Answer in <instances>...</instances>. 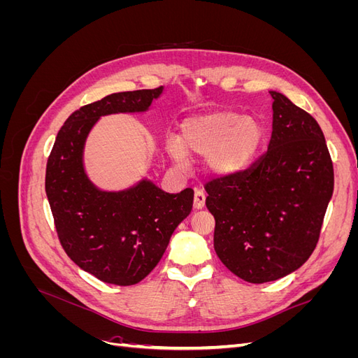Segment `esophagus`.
Here are the masks:
<instances>
[{"label": "esophagus", "mask_w": 358, "mask_h": 358, "mask_svg": "<svg viewBox=\"0 0 358 358\" xmlns=\"http://www.w3.org/2000/svg\"><path fill=\"white\" fill-rule=\"evenodd\" d=\"M206 201V192L201 188H197L196 192H194V208L201 209Z\"/></svg>", "instance_id": "esophagus-1"}]
</instances>
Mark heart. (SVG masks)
I'll use <instances>...</instances> for the list:
<instances>
[{
  "label": "heart",
  "instance_id": "1",
  "mask_svg": "<svg viewBox=\"0 0 358 358\" xmlns=\"http://www.w3.org/2000/svg\"><path fill=\"white\" fill-rule=\"evenodd\" d=\"M263 137L258 119L221 109L187 119L182 124V140L169 137L167 150L180 167L188 164V152L210 155L209 166L215 173L234 175L254 159Z\"/></svg>",
  "mask_w": 358,
  "mask_h": 358
}]
</instances>
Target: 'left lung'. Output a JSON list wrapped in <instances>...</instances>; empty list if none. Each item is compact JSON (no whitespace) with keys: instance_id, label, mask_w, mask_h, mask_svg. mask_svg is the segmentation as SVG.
I'll use <instances>...</instances> for the list:
<instances>
[{"instance_id":"1","label":"left lung","mask_w":358,"mask_h":358,"mask_svg":"<svg viewBox=\"0 0 358 358\" xmlns=\"http://www.w3.org/2000/svg\"><path fill=\"white\" fill-rule=\"evenodd\" d=\"M270 95L273 127L267 152L249 169L204 185L215 218V252L251 284L284 278L306 263L334 185L318 122L285 95Z\"/></svg>"}]
</instances>
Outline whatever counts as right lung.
Returning a JSON list of instances; mask_svg holds the SVG:
<instances>
[{
    "instance_id": "obj_1",
    "label": "right lung",
    "mask_w": 358,
    "mask_h": 358,
    "mask_svg": "<svg viewBox=\"0 0 358 358\" xmlns=\"http://www.w3.org/2000/svg\"><path fill=\"white\" fill-rule=\"evenodd\" d=\"M155 90L116 92L73 112L57 136L46 166V194L64 251L106 284L134 285L158 264L176 227L192 209L194 191L169 194L142 180L122 192L96 189L86 178V136L103 115L143 112Z\"/></svg>"
}]
</instances>
